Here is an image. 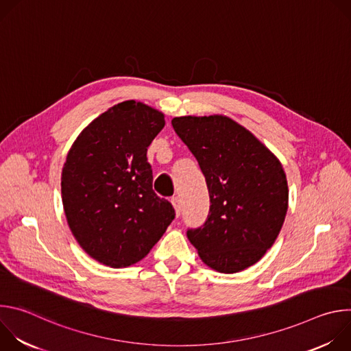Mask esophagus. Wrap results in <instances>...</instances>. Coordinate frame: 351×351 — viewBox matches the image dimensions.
Wrapping results in <instances>:
<instances>
[{"label":"esophagus","instance_id":"34e87169","mask_svg":"<svg viewBox=\"0 0 351 351\" xmlns=\"http://www.w3.org/2000/svg\"><path fill=\"white\" fill-rule=\"evenodd\" d=\"M172 206H173V208H175V213H176V217H179L180 215V213H182V202H180V198L176 195V197H172Z\"/></svg>","mask_w":351,"mask_h":351}]
</instances>
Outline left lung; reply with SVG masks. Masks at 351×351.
Returning a JSON list of instances; mask_svg holds the SVG:
<instances>
[{"mask_svg":"<svg viewBox=\"0 0 351 351\" xmlns=\"http://www.w3.org/2000/svg\"><path fill=\"white\" fill-rule=\"evenodd\" d=\"M172 126L202 168L210 214L187 230L202 261L222 274L258 263L275 243L289 207L280 161L252 132L225 115L178 117Z\"/></svg>","mask_w":351,"mask_h":351,"instance_id":"left-lung-1","label":"left lung"}]
</instances>
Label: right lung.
<instances>
[{
    "label": "right lung",
    "instance_id": "add662e5",
    "mask_svg": "<svg viewBox=\"0 0 351 351\" xmlns=\"http://www.w3.org/2000/svg\"><path fill=\"white\" fill-rule=\"evenodd\" d=\"M165 115L134 99L88 123L73 141L62 168L66 221L84 252L111 268L143 260L162 237L175 210L153 190L147 148Z\"/></svg>",
    "mask_w": 351,
    "mask_h": 351
}]
</instances>
